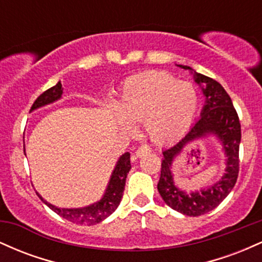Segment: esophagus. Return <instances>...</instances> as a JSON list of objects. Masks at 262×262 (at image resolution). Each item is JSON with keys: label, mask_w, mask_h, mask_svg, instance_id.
Listing matches in <instances>:
<instances>
[{"label": "esophagus", "mask_w": 262, "mask_h": 262, "mask_svg": "<svg viewBox=\"0 0 262 262\" xmlns=\"http://www.w3.org/2000/svg\"><path fill=\"white\" fill-rule=\"evenodd\" d=\"M150 151H151V149H150L148 145H141L137 149V151H135V156H137V158H141V156L150 154Z\"/></svg>", "instance_id": "esophagus-1"}]
</instances>
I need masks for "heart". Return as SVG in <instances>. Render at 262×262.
Masks as SVG:
<instances>
[{
    "label": "heart",
    "instance_id": "obj_1",
    "mask_svg": "<svg viewBox=\"0 0 262 262\" xmlns=\"http://www.w3.org/2000/svg\"><path fill=\"white\" fill-rule=\"evenodd\" d=\"M197 108L198 95L193 85L180 82L166 73L150 71L124 83L118 104L112 110L124 132L133 134L134 123L144 122L150 140L167 144L191 127Z\"/></svg>",
    "mask_w": 262,
    "mask_h": 262
}]
</instances>
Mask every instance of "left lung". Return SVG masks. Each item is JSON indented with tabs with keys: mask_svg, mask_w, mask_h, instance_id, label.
<instances>
[{
	"mask_svg": "<svg viewBox=\"0 0 262 262\" xmlns=\"http://www.w3.org/2000/svg\"><path fill=\"white\" fill-rule=\"evenodd\" d=\"M179 68L189 70L193 75L194 82L202 89L206 97L200 119L192 125L188 133L179 141L164 149L161 162L160 180L158 191L167 206L188 217L206 214L218 207L235 186L239 173V145L242 140L239 117L233 106L229 95L221 83L210 77L198 74L186 65ZM215 136L221 143L226 155L225 175L213 185L186 192L179 189L173 181L172 164L187 143L194 140Z\"/></svg>",
	"mask_w": 262,
	"mask_h": 262,
	"instance_id": "left-lung-1",
	"label": "left lung"
}]
</instances>
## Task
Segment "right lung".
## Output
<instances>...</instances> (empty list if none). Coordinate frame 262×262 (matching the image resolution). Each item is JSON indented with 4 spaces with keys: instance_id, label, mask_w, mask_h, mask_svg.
I'll list each match as a JSON object with an SVG mask.
<instances>
[{
    "instance_id": "1",
    "label": "right lung",
    "mask_w": 262,
    "mask_h": 262,
    "mask_svg": "<svg viewBox=\"0 0 262 262\" xmlns=\"http://www.w3.org/2000/svg\"><path fill=\"white\" fill-rule=\"evenodd\" d=\"M62 90L64 89H62L61 82L59 81L55 86L50 87L49 90H47V91L39 96L34 103H33L31 112L40 107L47 106V104L59 101L62 96ZM130 169V154L124 152L118 159L116 166H114L103 196H102L100 201L86 207H80V208H60V207H56L52 203L47 202L38 192L37 194L50 209L54 210L60 217L66 219V221H70L73 223L81 225L97 224L104 221L107 217H110L114 210L117 209V207L119 206L123 197V191H124L125 180H127V175Z\"/></svg>"
}]
</instances>
